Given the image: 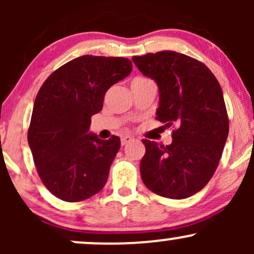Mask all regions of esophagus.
Segmentation results:
<instances>
[{
	"mask_svg": "<svg viewBox=\"0 0 254 254\" xmlns=\"http://www.w3.org/2000/svg\"><path fill=\"white\" fill-rule=\"evenodd\" d=\"M133 139H135V138H133L132 136H129V135H127V136H123V137H122V139H121V142H122V145H125V144L130 143V142H132Z\"/></svg>",
	"mask_w": 254,
	"mask_h": 254,
	"instance_id": "obj_1",
	"label": "esophagus"
}]
</instances>
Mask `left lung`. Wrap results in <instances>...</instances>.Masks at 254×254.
<instances>
[{"label": "left lung", "instance_id": "obj_1", "mask_svg": "<svg viewBox=\"0 0 254 254\" xmlns=\"http://www.w3.org/2000/svg\"><path fill=\"white\" fill-rule=\"evenodd\" d=\"M145 76L155 80L160 105L156 119L173 127L172 143L143 139L144 185L159 196L184 199L200 191L214 176L229 131L220 83L205 64L176 51L133 56Z\"/></svg>", "mask_w": 254, "mask_h": 254}]
</instances>
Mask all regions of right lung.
Segmentation results:
<instances>
[{
    "label": "right lung",
    "mask_w": 254,
    "mask_h": 254,
    "mask_svg": "<svg viewBox=\"0 0 254 254\" xmlns=\"http://www.w3.org/2000/svg\"><path fill=\"white\" fill-rule=\"evenodd\" d=\"M132 70L123 57L84 55L60 66L38 92L27 139L45 188L65 202L94 196L107 182L121 139L88 132L107 89Z\"/></svg>",
    "instance_id": "add662e5"
}]
</instances>
